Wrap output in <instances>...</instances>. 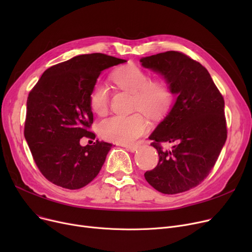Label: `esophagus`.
<instances>
[{
  "instance_id": "esophagus-1",
  "label": "esophagus",
  "mask_w": 252,
  "mask_h": 252,
  "mask_svg": "<svg viewBox=\"0 0 252 252\" xmlns=\"http://www.w3.org/2000/svg\"><path fill=\"white\" fill-rule=\"evenodd\" d=\"M123 147H125L127 151L133 152V153L139 149V146H134V145H124Z\"/></svg>"
}]
</instances>
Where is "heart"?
Segmentation results:
<instances>
[{
	"instance_id": "obj_1",
	"label": "heart",
	"mask_w": 252,
	"mask_h": 252,
	"mask_svg": "<svg viewBox=\"0 0 252 252\" xmlns=\"http://www.w3.org/2000/svg\"><path fill=\"white\" fill-rule=\"evenodd\" d=\"M113 83L124 91L134 95V109L150 116L163 115L173 102L174 93L164 79L150 81L149 74L135 65L122 66L112 73ZM110 93L108 87L101 82L93 86L89 102L92 111L103 115L108 110ZM149 123L140 113L123 116L113 115L99 125L100 135L117 144L131 145L147 133Z\"/></svg>"
}]
</instances>
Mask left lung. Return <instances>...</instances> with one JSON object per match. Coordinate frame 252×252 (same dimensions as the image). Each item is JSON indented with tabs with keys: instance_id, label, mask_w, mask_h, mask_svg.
<instances>
[{
	"instance_id": "1",
	"label": "left lung",
	"mask_w": 252,
	"mask_h": 252,
	"mask_svg": "<svg viewBox=\"0 0 252 252\" xmlns=\"http://www.w3.org/2000/svg\"><path fill=\"white\" fill-rule=\"evenodd\" d=\"M140 62L162 75L177 96L149 137L159 161L145 179L163 194L188 191L208 176L226 143L223 98L204 66L183 53L167 51ZM160 142H171L173 147L162 151Z\"/></svg>"
}]
</instances>
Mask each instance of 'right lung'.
I'll list each match as a JSON object with an SVG mask.
<instances>
[{
	"label": "right lung",
	"instance_id": "1",
	"mask_svg": "<svg viewBox=\"0 0 252 252\" xmlns=\"http://www.w3.org/2000/svg\"><path fill=\"white\" fill-rule=\"evenodd\" d=\"M126 62L101 53L73 57L48 68L28 98L24 137L43 176L65 189H81L94 180L112 144L95 139L90 92L104 69Z\"/></svg>",
	"mask_w": 252,
	"mask_h": 252
}]
</instances>
